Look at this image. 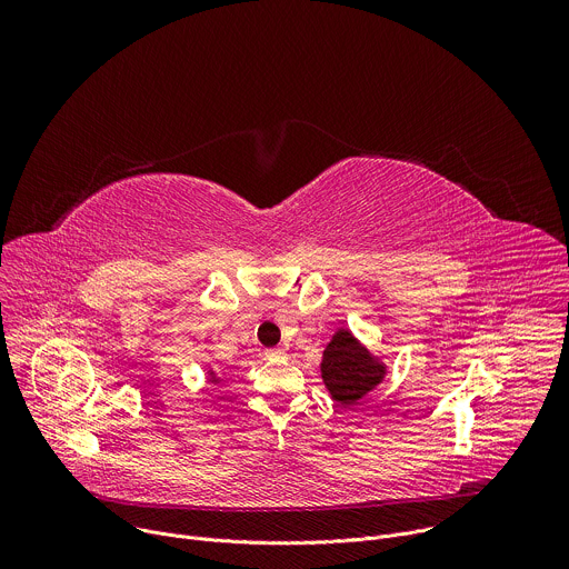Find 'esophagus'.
Segmentation results:
<instances>
[{"label": "esophagus", "mask_w": 569, "mask_h": 569, "mask_svg": "<svg viewBox=\"0 0 569 569\" xmlns=\"http://www.w3.org/2000/svg\"><path fill=\"white\" fill-rule=\"evenodd\" d=\"M286 356H288V353H286L283 349H268V351H266V358H268V360H281V358H286Z\"/></svg>", "instance_id": "34e87169"}]
</instances>
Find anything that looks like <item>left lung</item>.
I'll return each instance as SVG.
<instances>
[{"label": "left lung", "mask_w": 569, "mask_h": 569, "mask_svg": "<svg viewBox=\"0 0 569 569\" xmlns=\"http://www.w3.org/2000/svg\"><path fill=\"white\" fill-rule=\"evenodd\" d=\"M319 371L329 396L342 408H351L385 380L387 365L351 329L340 327L321 353Z\"/></svg>", "instance_id": "1"}]
</instances>
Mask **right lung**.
Returning a JSON list of instances; mask_svg holds the SVG:
<instances>
[{"mask_svg": "<svg viewBox=\"0 0 569 569\" xmlns=\"http://www.w3.org/2000/svg\"><path fill=\"white\" fill-rule=\"evenodd\" d=\"M224 373V371H222ZM207 380L211 382V385H220V380H222V376L213 369V367H207Z\"/></svg>", "mask_w": 569, "mask_h": 569, "instance_id": "right-lung-1", "label": "right lung"}]
</instances>
